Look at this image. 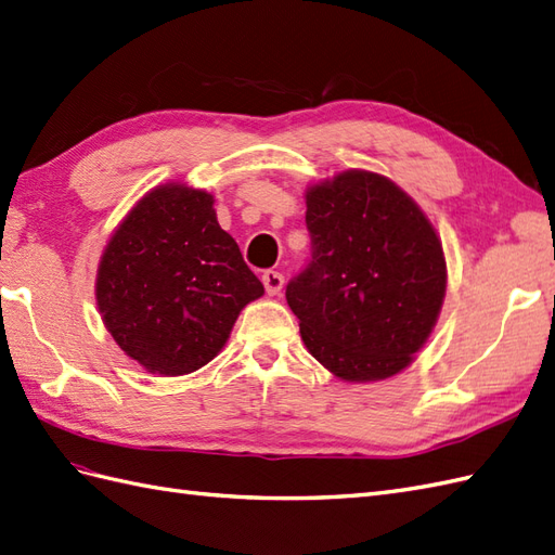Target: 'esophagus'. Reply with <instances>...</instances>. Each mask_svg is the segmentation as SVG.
<instances>
[{"instance_id": "esophagus-1", "label": "esophagus", "mask_w": 555, "mask_h": 555, "mask_svg": "<svg viewBox=\"0 0 555 555\" xmlns=\"http://www.w3.org/2000/svg\"><path fill=\"white\" fill-rule=\"evenodd\" d=\"M283 281H286V279H283V274L274 272V269H269V272L262 274V283H264L267 295H279L281 288H283Z\"/></svg>"}]
</instances>
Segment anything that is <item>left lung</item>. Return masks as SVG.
Returning a JSON list of instances; mask_svg holds the SVG:
<instances>
[{"label":"left lung","mask_w":555,"mask_h":555,"mask_svg":"<svg viewBox=\"0 0 555 555\" xmlns=\"http://www.w3.org/2000/svg\"><path fill=\"white\" fill-rule=\"evenodd\" d=\"M311 262L288 283L307 351L345 382L399 375L446 300L440 236L399 184L349 168L309 184Z\"/></svg>","instance_id":"1"}]
</instances>
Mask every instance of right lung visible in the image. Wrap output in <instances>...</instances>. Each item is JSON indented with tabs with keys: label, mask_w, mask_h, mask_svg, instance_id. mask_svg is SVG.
<instances>
[{
	"label": "right lung",
	"mask_w": 555,
	"mask_h": 555,
	"mask_svg": "<svg viewBox=\"0 0 555 555\" xmlns=\"http://www.w3.org/2000/svg\"><path fill=\"white\" fill-rule=\"evenodd\" d=\"M210 192L156 184L112 232L95 305L112 339L142 371L190 375L212 361L248 302L264 295L216 216Z\"/></svg>",
	"instance_id": "add662e5"
}]
</instances>
